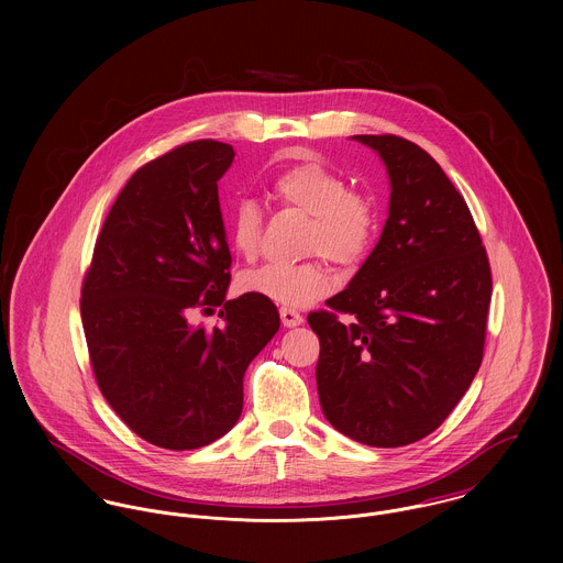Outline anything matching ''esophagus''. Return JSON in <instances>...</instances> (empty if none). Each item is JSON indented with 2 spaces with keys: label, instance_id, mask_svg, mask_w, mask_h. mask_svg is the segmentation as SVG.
<instances>
[{
  "label": "esophagus",
  "instance_id": "obj_1",
  "mask_svg": "<svg viewBox=\"0 0 563 563\" xmlns=\"http://www.w3.org/2000/svg\"><path fill=\"white\" fill-rule=\"evenodd\" d=\"M279 317H282V324L284 327H297L303 322V317L295 310V308H279Z\"/></svg>",
  "mask_w": 563,
  "mask_h": 563
}]
</instances>
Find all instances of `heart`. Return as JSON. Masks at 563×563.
Segmentation results:
<instances>
[{
  "label": "heart",
  "instance_id": "obj_1",
  "mask_svg": "<svg viewBox=\"0 0 563 563\" xmlns=\"http://www.w3.org/2000/svg\"><path fill=\"white\" fill-rule=\"evenodd\" d=\"M271 197L284 208L308 214L303 249L319 253L295 264H264L246 271L239 279L242 292L284 306H308L329 288V273L322 255L342 268L366 260L377 241L382 212L364 190H353L349 179L321 161H301L284 166L268 181ZM230 242L244 260H253L262 239V210L255 201L242 199L228 223Z\"/></svg>",
  "mask_w": 563,
  "mask_h": 563
}]
</instances>
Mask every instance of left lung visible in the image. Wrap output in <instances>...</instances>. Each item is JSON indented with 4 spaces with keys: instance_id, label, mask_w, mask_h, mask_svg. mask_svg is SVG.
Instances as JSON below:
<instances>
[{
    "instance_id": "left-lung-1",
    "label": "left lung",
    "mask_w": 563,
    "mask_h": 563,
    "mask_svg": "<svg viewBox=\"0 0 563 563\" xmlns=\"http://www.w3.org/2000/svg\"><path fill=\"white\" fill-rule=\"evenodd\" d=\"M390 175L382 239L351 284L308 314L321 340L324 418L368 446H405L435 431L471 388L492 299L473 214L424 150L395 134L353 136Z\"/></svg>"
}]
</instances>
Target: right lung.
Masks as SVG:
<instances>
[{
    "label": "right lung",
    "mask_w": 563,
    "mask_h": 563,
    "mask_svg": "<svg viewBox=\"0 0 563 563\" xmlns=\"http://www.w3.org/2000/svg\"><path fill=\"white\" fill-rule=\"evenodd\" d=\"M234 147L212 139L143 164L110 208L81 282V324L97 386L143 440L206 446L241 418L242 377L279 329L273 301H225L232 255L217 181ZM224 310L219 328L192 311Z\"/></svg>",
    "instance_id": "right-lung-1"
}]
</instances>
